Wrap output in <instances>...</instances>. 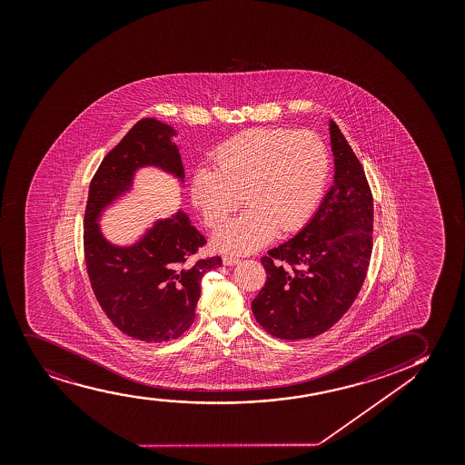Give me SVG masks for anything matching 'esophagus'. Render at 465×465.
Returning <instances> with one entry per match:
<instances>
[{
  "label": "esophagus",
  "instance_id": "obj_1",
  "mask_svg": "<svg viewBox=\"0 0 465 465\" xmlns=\"http://www.w3.org/2000/svg\"><path fill=\"white\" fill-rule=\"evenodd\" d=\"M223 262H224L225 266H235V264L240 263V258L233 257V255H225Z\"/></svg>",
  "mask_w": 465,
  "mask_h": 465
}]
</instances>
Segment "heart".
<instances>
[{
    "label": "heart",
    "mask_w": 465,
    "mask_h": 465,
    "mask_svg": "<svg viewBox=\"0 0 465 465\" xmlns=\"http://www.w3.org/2000/svg\"><path fill=\"white\" fill-rule=\"evenodd\" d=\"M213 163L191 178V199L203 221L218 224L240 205L241 194L247 205L214 230V246L227 253L253 252L277 230L302 227L329 173L326 143L312 132L253 128L223 143Z\"/></svg>",
    "instance_id": "b5f03b06"
}]
</instances>
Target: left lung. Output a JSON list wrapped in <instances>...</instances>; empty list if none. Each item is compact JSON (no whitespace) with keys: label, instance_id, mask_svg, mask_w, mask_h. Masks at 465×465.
Wrapping results in <instances>:
<instances>
[{"label":"left lung","instance_id":"1","mask_svg":"<svg viewBox=\"0 0 465 465\" xmlns=\"http://www.w3.org/2000/svg\"><path fill=\"white\" fill-rule=\"evenodd\" d=\"M333 184L298 235L262 258L266 283L252 301L255 320L277 339L326 332L350 310L373 249V195L361 161L329 121Z\"/></svg>","mask_w":465,"mask_h":465}]
</instances>
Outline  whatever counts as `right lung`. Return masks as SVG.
Returning <instances> with one entry per match:
<instances>
[{
	"label": "right lung",
	"instance_id": "right-lung-1",
	"mask_svg": "<svg viewBox=\"0 0 465 465\" xmlns=\"http://www.w3.org/2000/svg\"><path fill=\"white\" fill-rule=\"evenodd\" d=\"M173 126L143 119L104 156L92 178L84 213V257L92 290L119 331L147 343L178 339L194 322L202 277L221 257L191 262L205 244L186 213L155 219L130 244L104 236L102 216L134 188L141 169L155 167L183 188L184 169Z\"/></svg>",
	"mask_w": 465,
	"mask_h": 465
}]
</instances>
